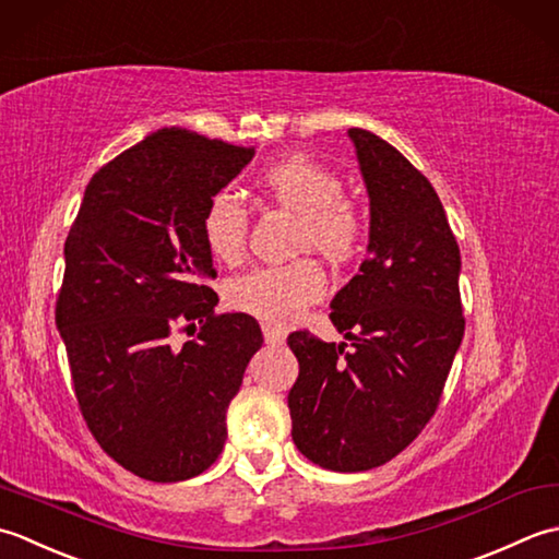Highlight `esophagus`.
Returning <instances> with one entry per match:
<instances>
[{"label":"esophagus","mask_w":559,"mask_h":559,"mask_svg":"<svg viewBox=\"0 0 559 559\" xmlns=\"http://www.w3.org/2000/svg\"><path fill=\"white\" fill-rule=\"evenodd\" d=\"M263 335L267 345H282L284 340H287V330L272 323H263Z\"/></svg>","instance_id":"34e87169"}]
</instances>
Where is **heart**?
<instances>
[{
    "mask_svg": "<svg viewBox=\"0 0 559 559\" xmlns=\"http://www.w3.org/2000/svg\"><path fill=\"white\" fill-rule=\"evenodd\" d=\"M255 186L270 204L299 216L296 246L318 250L333 263H347L367 241V214L345 195V183L333 168L309 156H289L267 166ZM200 229L210 253L226 265L241 263L248 250L250 214L229 190H216L204 204ZM325 292V272L313 258L284 265H263L229 284L234 309L263 318L272 325H287L306 306Z\"/></svg>",
    "mask_w": 559,
    "mask_h": 559,
    "instance_id": "heart-1",
    "label": "heart"
}]
</instances>
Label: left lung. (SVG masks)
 <instances>
[{"mask_svg": "<svg viewBox=\"0 0 559 559\" xmlns=\"http://www.w3.org/2000/svg\"><path fill=\"white\" fill-rule=\"evenodd\" d=\"M347 132L371 200L369 258L330 304L349 343L287 337L299 359L289 415L306 459L359 473L395 459L435 417L465 318L461 253L437 190L381 136Z\"/></svg>", "mask_w": 559, "mask_h": 559, "instance_id": "8db88e82", "label": "left lung"}]
</instances>
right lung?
I'll list each match as a JSON object with an SVG mask.
<instances>
[{"instance_id": "obj_1", "label": "right lung", "mask_w": 559, "mask_h": 559, "mask_svg": "<svg viewBox=\"0 0 559 559\" xmlns=\"http://www.w3.org/2000/svg\"><path fill=\"white\" fill-rule=\"evenodd\" d=\"M255 146L164 128L100 166L64 241L55 323L91 435L152 483L204 473L226 441V407L263 345L253 316L219 301L200 216ZM176 332L193 335L183 346Z\"/></svg>"}]
</instances>
